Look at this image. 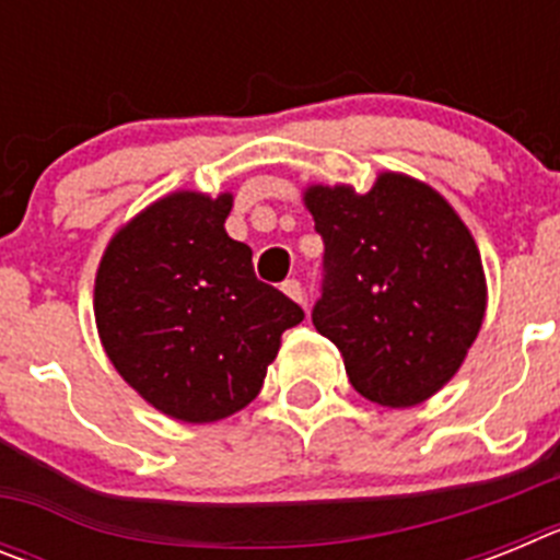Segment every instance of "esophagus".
<instances>
[{"label": "esophagus", "mask_w": 560, "mask_h": 560, "mask_svg": "<svg viewBox=\"0 0 560 560\" xmlns=\"http://www.w3.org/2000/svg\"><path fill=\"white\" fill-rule=\"evenodd\" d=\"M283 294L291 296V300H294V303H300V305H303V300H305V291H303V285H300V280H285Z\"/></svg>", "instance_id": "obj_1"}]
</instances>
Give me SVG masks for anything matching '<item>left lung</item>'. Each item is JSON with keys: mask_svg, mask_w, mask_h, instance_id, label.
Listing matches in <instances>:
<instances>
[{"mask_svg": "<svg viewBox=\"0 0 560 560\" xmlns=\"http://www.w3.org/2000/svg\"><path fill=\"white\" fill-rule=\"evenodd\" d=\"M303 201L325 241L314 328L339 348L355 393L418 407L457 375L482 328L488 283L471 230L432 185L395 171L368 192L308 185Z\"/></svg>", "mask_w": 560, "mask_h": 560, "instance_id": "left-lung-1", "label": "left lung"}]
</instances>
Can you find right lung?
Wrapping results in <instances>:
<instances>
[{"instance_id":"right-lung-1","label":"right lung","mask_w":560,"mask_h":560,"mask_svg":"<svg viewBox=\"0 0 560 560\" xmlns=\"http://www.w3.org/2000/svg\"><path fill=\"white\" fill-rule=\"evenodd\" d=\"M232 192L176 190L114 232L95 275L101 345L128 387L182 423L241 412L303 308L260 283L224 221Z\"/></svg>"}]
</instances>
